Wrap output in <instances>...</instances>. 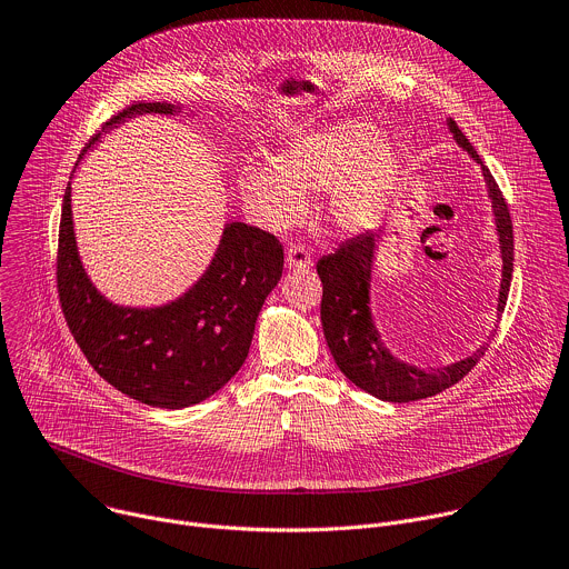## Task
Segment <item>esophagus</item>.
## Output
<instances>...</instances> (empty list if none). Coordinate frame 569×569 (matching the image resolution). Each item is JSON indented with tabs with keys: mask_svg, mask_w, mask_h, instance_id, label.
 Masks as SVG:
<instances>
[{
	"mask_svg": "<svg viewBox=\"0 0 569 569\" xmlns=\"http://www.w3.org/2000/svg\"><path fill=\"white\" fill-rule=\"evenodd\" d=\"M284 262H287V269H293V271H307L311 267V256L305 247L300 244H291L287 251H284Z\"/></svg>",
	"mask_w": 569,
	"mask_h": 569,
	"instance_id": "1",
	"label": "esophagus"
}]
</instances>
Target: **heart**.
<instances>
[{"mask_svg":"<svg viewBox=\"0 0 569 569\" xmlns=\"http://www.w3.org/2000/svg\"><path fill=\"white\" fill-rule=\"evenodd\" d=\"M399 161L377 128L340 121L282 146L276 163H249L238 183L256 217L273 229L300 221L307 199L327 192V217L340 233H363L377 221Z\"/></svg>","mask_w":569,"mask_h":569,"instance_id":"b5f03b06","label":"heart"}]
</instances>
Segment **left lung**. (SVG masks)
I'll return each mask as SVG.
<instances>
[{"label": "left lung", "mask_w": 569, "mask_h": 569, "mask_svg": "<svg viewBox=\"0 0 569 569\" xmlns=\"http://www.w3.org/2000/svg\"><path fill=\"white\" fill-rule=\"evenodd\" d=\"M446 128L456 141L480 168L487 186V194L491 201L496 236L500 244L502 260V278L498 291V318L505 311L511 273H513V226L509 217L507 201L491 177L489 168H485L476 148L462 134L456 121L446 119ZM379 236L366 233L359 238L340 244L333 253L318 260L316 269L322 282V302H320V322L325 331L327 348L340 368L355 386L366 390L368 395L390 401V403H408L417 399H426L439 395L441 390L456 386L465 379L476 363L485 357L491 333L485 343L471 352L469 357L452 361L441 368L421 370L397 355L390 352L386 340L375 322L372 313V278L377 262Z\"/></svg>", "instance_id": "8db88e82"}]
</instances>
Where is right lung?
<instances>
[{
	"mask_svg": "<svg viewBox=\"0 0 569 569\" xmlns=\"http://www.w3.org/2000/svg\"><path fill=\"white\" fill-rule=\"evenodd\" d=\"M143 113L177 117L181 104L137 102L107 121L102 132ZM282 264L284 253L276 236L244 221H229L210 264L179 298L154 307L117 305L84 271L73 229L71 183L64 190L58 291L67 325L107 383L152 408L194 406L238 375L249 357L260 309L282 278Z\"/></svg>",
	"mask_w": 569,
	"mask_h": 569,
	"instance_id": "add662e5",
	"label": "right lung"
}]
</instances>
